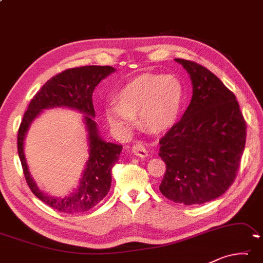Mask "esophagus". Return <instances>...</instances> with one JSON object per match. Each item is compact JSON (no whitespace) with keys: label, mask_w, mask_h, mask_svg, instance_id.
<instances>
[{"label":"esophagus","mask_w":263,"mask_h":263,"mask_svg":"<svg viewBox=\"0 0 263 263\" xmlns=\"http://www.w3.org/2000/svg\"><path fill=\"white\" fill-rule=\"evenodd\" d=\"M132 151L136 154V156L141 157V158L147 157V153H148L146 147H145V145L143 143H136L132 146Z\"/></svg>","instance_id":"34e87169"}]
</instances>
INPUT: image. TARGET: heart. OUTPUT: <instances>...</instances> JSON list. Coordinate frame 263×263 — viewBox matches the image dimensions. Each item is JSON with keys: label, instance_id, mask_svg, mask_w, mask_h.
<instances>
[{"label": "heart", "instance_id": "heart-1", "mask_svg": "<svg viewBox=\"0 0 263 263\" xmlns=\"http://www.w3.org/2000/svg\"><path fill=\"white\" fill-rule=\"evenodd\" d=\"M117 102L105 105L107 122L117 130L127 132L139 115L141 127L164 132L173 126L184 103V86L172 74H143L125 85Z\"/></svg>", "mask_w": 263, "mask_h": 263}]
</instances>
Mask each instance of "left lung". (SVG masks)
<instances>
[{
    "label": "left lung",
    "mask_w": 263,
    "mask_h": 263,
    "mask_svg": "<svg viewBox=\"0 0 263 263\" xmlns=\"http://www.w3.org/2000/svg\"><path fill=\"white\" fill-rule=\"evenodd\" d=\"M190 73L193 96L182 118L159 140L166 172L161 194L182 205H201L234 182L247 125L234 93L205 66L176 58Z\"/></svg>",
    "instance_id": "left-lung-1"
}]
</instances>
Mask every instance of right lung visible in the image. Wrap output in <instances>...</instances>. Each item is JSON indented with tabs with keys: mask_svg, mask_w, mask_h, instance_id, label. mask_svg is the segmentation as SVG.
<instances>
[{
	"mask_svg": "<svg viewBox=\"0 0 263 263\" xmlns=\"http://www.w3.org/2000/svg\"><path fill=\"white\" fill-rule=\"evenodd\" d=\"M115 71L112 66L87 65L62 71L50 78L41 87L29 104L21 122L17 135V151L27 184L37 198L45 205L62 213H83L98 205L109 193L112 180V167L119 159L122 145L104 141L95 123L92 92L102 79ZM64 106L84 113L87 129L89 132V160L83 174L79 190L65 198H52L41 192L28 173L24 157V138L30 124L42 109Z\"/></svg>",
	"mask_w": 263,
	"mask_h": 263,
	"instance_id": "right-lung-1",
	"label": "right lung"
}]
</instances>
